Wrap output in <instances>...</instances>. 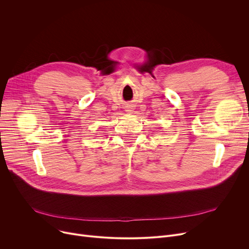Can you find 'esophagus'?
<instances>
[{"label": "esophagus", "instance_id": "1", "mask_svg": "<svg viewBox=\"0 0 249 249\" xmlns=\"http://www.w3.org/2000/svg\"><path fill=\"white\" fill-rule=\"evenodd\" d=\"M126 111H127V112H129V113H131V112L133 111L132 106H127V107H126Z\"/></svg>", "mask_w": 249, "mask_h": 249}]
</instances>
